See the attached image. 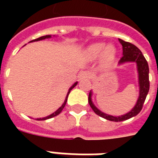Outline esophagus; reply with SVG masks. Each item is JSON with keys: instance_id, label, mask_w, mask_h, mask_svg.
I'll use <instances>...</instances> for the list:
<instances>
[{"instance_id": "34e87169", "label": "esophagus", "mask_w": 158, "mask_h": 158, "mask_svg": "<svg viewBox=\"0 0 158 158\" xmlns=\"http://www.w3.org/2000/svg\"><path fill=\"white\" fill-rule=\"evenodd\" d=\"M89 77V73L88 71H81L79 73V79H87Z\"/></svg>"}]
</instances>
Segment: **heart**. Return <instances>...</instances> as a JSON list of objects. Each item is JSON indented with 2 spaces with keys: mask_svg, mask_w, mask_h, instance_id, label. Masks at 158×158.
Listing matches in <instances>:
<instances>
[{
  "mask_svg": "<svg viewBox=\"0 0 158 158\" xmlns=\"http://www.w3.org/2000/svg\"><path fill=\"white\" fill-rule=\"evenodd\" d=\"M85 53L87 58L89 60H95L101 56L103 63L110 64L115 59L116 49L111 44L105 45L104 43H96L87 47Z\"/></svg>",
  "mask_w": 158,
  "mask_h": 158,
  "instance_id": "heart-1",
  "label": "heart"
}]
</instances>
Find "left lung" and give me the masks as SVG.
Listing matches in <instances>:
<instances>
[{
	"mask_svg": "<svg viewBox=\"0 0 158 158\" xmlns=\"http://www.w3.org/2000/svg\"><path fill=\"white\" fill-rule=\"evenodd\" d=\"M118 40L123 46V56L122 58L119 60L118 65H123V64H125L128 62H135L136 64V69H137V73H138L139 96L136 101L135 105L132 109L125 114H123L120 116H113V115H109L107 113L102 112L93 103L92 89H90L89 98H88L89 106L95 112V113H96L98 116L102 117L103 118L109 120V121H113V122L124 121V120L131 118L133 117L136 116L137 114H139V112L142 109L143 104L145 102L146 96L149 92L150 88L149 67H148V63L146 62V58L143 56L142 52L139 51L138 47H136L135 45L129 43V42H126L121 39H118Z\"/></svg>",
	"mask_w": 158,
	"mask_h": 158,
	"instance_id": "8db88e82",
	"label": "left lung"
}]
</instances>
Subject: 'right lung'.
I'll use <instances>...</instances> for the list:
<instances>
[{"mask_svg":"<svg viewBox=\"0 0 158 158\" xmlns=\"http://www.w3.org/2000/svg\"><path fill=\"white\" fill-rule=\"evenodd\" d=\"M54 37H56V35H53ZM52 35H45V36H41V37H40V38H38V39H35V40H31V41L29 42H35V41H40V40H45V39H50V38H52ZM77 84H78V82L76 81L73 85L70 88H69V91H68V94H67V96H66V98L65 100H64V102L62 103V105L60 107H59L58 109L56 110V111H55L54 113H52V114H50V115H48V116L46 117H44V118H36V120H39V121H40V120H46V119H49V118H53V117L55 116H57L58 114H60L61 113V112L62 111V109L64 108V106H65L66 103H67V101H68V97H69V93H70V91L72 90L74 87H75L76 85H77Z\"/></svg>","mask_w":158,"mask_h":158,"instance_id":"add662e5","label":"right lung"}]
</instances>
